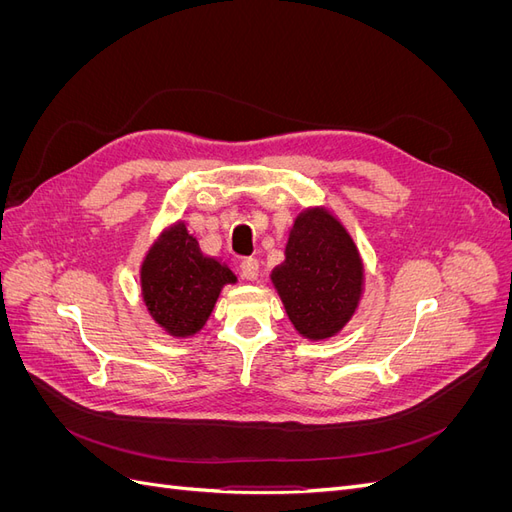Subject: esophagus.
Returning a JSON list of instances; mask_svg holds the SVG:
<instances>
[{
	"mask_svg": "<svg viewBox=\"0 0 512 512\" xmlns=\"http://www.w3.org/2000/svg\"><path fill=\"white\" fill-rule=\"evenodd\" d=\"M258 273H260V262L256 258H245L241 262V275L243 280L247 282H256L258 280Z\"/></svg>",
	"mask_w": 512,
	"mask_h": 512,
	"instance_id": "34e87169",
	"label": "esophagus"
}]
</instances>
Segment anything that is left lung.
Masks as SVG:
<instances>
[{"label":"left lung","instance_id":"8db88e82","mask_svg":"<svg viewBox=\"0 0 512 512\" xmlns=\"http://www.w3.org/2000/svg\"><path fill=\"white\" fill-rule=\"evenodd\" d=\"M282 265L271 271L294 331L309 342L331 339L363 299L365 265L348 228L327 207H307L294 218Z\"/></svg>","mask_w":512,"mask_h":512}]
</instances>
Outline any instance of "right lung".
Listing matches in <instances>:
<instances>
[{
    "label": "right lung",
    "mask_w": 512,
    "mask_h": 512,
    "mask_svg": "<svg viewBox=\"0 0 512 512\" xmlns=\"http://www.w3.org/2000/svg\"><path fill=\"white\" fill-rule=\"evenodd\" d=\"M237 275L226 262L200 252L183 220L166 226L141 262V294L149 316L170 337H194L215 301Z\"/></svg>",
    "instance_id": "add662e5"
}]
</instances>
